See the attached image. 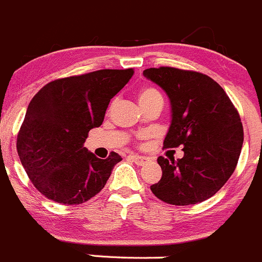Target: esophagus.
<instances>
[{
	"instance_id": "obj_1",
	"label": "esophagus",
	"mask_w": 262,
	"mask_h": 262,
	"mask_svg": "<svg viewBox=\"0 0 262 262\" xmlns=\"http://www.w3.org/2000/svg\"><path fill=\"white\" fill-rule=\"evenodd\" d=\"M128 158H130L132 162L136 163L137 165H144L145 163L149 162V159H147V158L141 157V155H130V157H128Z\"/></svg>"
}]
</instances>
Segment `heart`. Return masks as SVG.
<instances>
[{"label":"heart","instance_id":"b5f03b06","mask_svg":"<svg viewBox=\"0 0 262 262\" xmlns=\"http://www.w3.org/2000/svg\"><path fill=\"white\" fill-rule=\"evenodd\" d=\"M137 99H139V103L140 105H141V108H144L146 107V105L151 104V103L155 102V100H163V98H162V94H160L155 88L145 86L139 92Z\"/></svg>","mask_w":262,"mask_h":262}]
</instances>
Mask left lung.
<instances>
[{"label": "left lung", "mask_w": 262, "mask_h": 262, "mask_svg": "<svg viewBox=\"0 0 262 262\" xmlns=\"http://www.w3.org/2000/svg\"><path fill=\"white\" fill-rule=\"evenodd\" d=\"M144 76L169 97L172 122L165 149L183 146L182 159L159 157L162 178L150 186L159 200L172 205H193L211 198L237 167L243 144L238 111L210 76L163 66L146 69Z\"/></svg>", "instance_id": "1"}]
</instances>
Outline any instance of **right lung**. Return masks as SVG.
I'll list each match as a JSON object with an SVG mask.
<instances>
[{"instance_id": "add662e5", "label": "right lung", "mask_w": 262, "mask_h": 262, "mask_svg": "<svg viewBox=\"0 0 262 262\" xmlns=\"http://www.w3.org/2000/svg\"><path fill=\"white\" fill-rule=\"evenodd\" d=\"M132 75V69L98 70L57 79L30 100L16 149L29 180L47 199L79 205L104 187L122 158L112 151L99 159L84 144Z\"/></svg>"}]
</instances>
